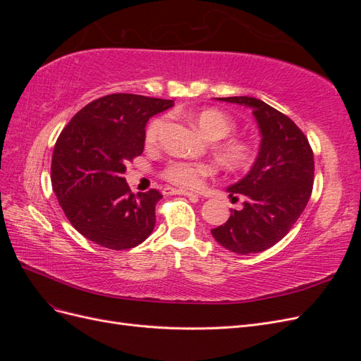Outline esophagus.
I'll return each instance as SVG.
<instances>
[{"label": "esophagus", "instance_id": "1", "mask_svg": "<svg viewBox=\"0 0 361 361\" xmlns=\"http://www.w3.org/2000/svg\"><path fill=\"white\" fill-rule=\"evenodd\" d=\"M166 194H179V195H187V197H197V194H194L187 190H178V188H166L164 190Z\"/></svg>", "mask_w": 361, "mask_h": 361}]
</instances>
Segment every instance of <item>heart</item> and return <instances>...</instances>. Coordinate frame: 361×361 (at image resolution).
Returning a JSON list of instances; mask_svg holds the SVG:
<instances>
[{"instance_id": "b5f03b06", "label": "heart", "mask_w": 361, "mask_h": 361, "mask_svg": "<svg viewBox=\"0 0 361 361\" xmlns=\"http://www.w3.org/2000/svg\"><path fill=\"white\" fill-rule=\"evenodd\" d=\"M194 125L197 126L200 133L209 140H224L218 145V150H220L221 157L224 161L232 167H244L248 164L251 154L250 147L244 143V141L228 137L235 128L236 122L232 116H228L223 110L218 108H204V110L199 111L192 117ZM167 120L164 117H157L152 120L146 129V145L147 146H157L159 141L164 129H166ZM215 171L214 166L211 164L203 162H187V161H171L169 166L164 169L162 176L169 182L179 185L183 188H197L202 185L203 179L209 176Z\"/></svg>"}]
</instances>
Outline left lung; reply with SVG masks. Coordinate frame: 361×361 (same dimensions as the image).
I'll return each mask as SVG.
<instances>
[{
  "label": "left lung",
  "mask_w": 361,
  "mask_h": 361,
  "mask_svg": "<svg viewBox=\"0 0 361 361\" xmlns=\"http://www.w3.org/2000/svg\"><path fill=\"white\" fill-rule=\"evenodd\" d=\"M216 99L253 108L262 140L247 176L227 188L231 195H244V207L232 209L228 220L211 233L233 253H259L286 236L307 204L314 176L313 152L302 130L264 101L248 96Z\"/></svg>",
  "instance_id": "1"
}]
</instances>
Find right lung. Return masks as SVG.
<instances>
[{
  "mask_svg": "<svg viewBox=\"0 0 361 361\" xmlns=\"http://www.w3.org/2000/svg\"><path fill=\"white\" fill-rule=\"evenodd\" d=\"M173 101L114 93L87 104L64 126L51 180L64 215L84 238L110 250L141 244L155 227L157 190L133 194L123 173L143 154L147 120Z\"/></svg>",
  "mask_w": 361,
  "mask_h": 361,
  "instance_id": "obj_1",
  "label": "right lung"
}]
</instances>
